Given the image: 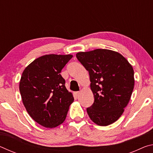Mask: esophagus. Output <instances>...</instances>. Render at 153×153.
Returning a JSON list of instances; mask_svg holds the SVG:
<instances>
[{"label":"esophagus","mask_w":153,"mask_h":153,"mask_svg":"<svg viewBox=\"0 0 153 153\" xmlns=\"http://www.w3.org/2000/svg\"><path fill=\"white\" fill-rule=\"evenodd\" d=\"M79 93H80V92H79V91H77V92H75L74 94H75V95H76V97H78V95L79 94Z\"/></svg>","instance_id":"1"}]
</instances>
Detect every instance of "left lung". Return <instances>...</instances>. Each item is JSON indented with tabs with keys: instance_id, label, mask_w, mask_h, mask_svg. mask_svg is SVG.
Masks as SVG:
<instances>
[{
	"instance_id": "left-lung-1",
	"label": "left lung",
	"mask_w": 153,
	"mask_h": 153,
	"mask_svg": "<svg viewBox=\"0 0 153 153\" xmlns=\"http://www.w3.org/2000/svg\"><path fill=\"white\" fill-rule=\"evenodd\" d=\"M76 57L89 72L94 94L87 113L97 125H110L121 117L130 100L134 86L132 66L121 54L107 49L80 52Z\"/></svg>"
}]
</instances>
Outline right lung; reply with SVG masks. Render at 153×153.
<instances>
[{
  "mask_svg": "<svg viewBox=\"0 0 153 153\" xmlns=\"http://www.w3.org/2000/svg\"><path fill=\"white\" fill-rule=\"evenodd\" d=\"M72 57L53 54L42 56L24 69L21 77L23 103L30 117L45 128H55L63 123L74 100L60 74Z\"/></svg>",
  "mask_w": 153,
  "mask_h": 153,
  "instance_id": "add662e5",
  "label": "right lung"
}]
</instances>
